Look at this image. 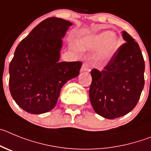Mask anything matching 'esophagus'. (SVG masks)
<instances>
[{
	"label": "esophagus",
	"mask_w": 151,
	"mask_h": 151,
	"mask_svg": "<svg viewBox=\"0 0 151 151\" xmlns=\"http://www.w3.org/2000/svg\"><path fill=\"white\" fill-rule=\"evenodd\" d=\"M90 70V66L87 62H84L82 65V68H81V72H89Z\"/></svg>",
	"instance_id": "obj_1"
}]
</instances>
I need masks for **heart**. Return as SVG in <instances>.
Here are the masks:
<instances>
[{
  "label": "heart",
  "instance_id": "obj_1",
  "mask_svg": "<svg viewBox=\"0 0 151 151\" xmlns=\"http://www.w3.org/2000/svg\"><path fill=\"white\" fill-rule=\"evenodd\" d=\"M119 40L114 37L112 32H104L91 38L81 42V47L83 49L99 50L101 49L98 55L99 62L104 64L111 59L119 46Z\"/></svg>",
  "mask_w": 151,
  "mask_h": 151
}]
</instances>
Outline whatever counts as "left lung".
I'll use <instances>...</instances> for the list:
<instances>
[{
  "instance_id": "1",
  "label": "left lung",
  "mask_w": 151,
  "mask_h": 151,
  "mask_svg": "<svg viewBox=\"0 0 151 151\" xmlns=\"http://www.w3.org/2000/svg\"><path fill=\"white\" fill-rule=\"evenodd\" d=\"M125 43L102 70H91L89 99L98 114L115 119L136 106L145 85V61L138 43L125 31Z\"/></svg>"
}]
</instances>
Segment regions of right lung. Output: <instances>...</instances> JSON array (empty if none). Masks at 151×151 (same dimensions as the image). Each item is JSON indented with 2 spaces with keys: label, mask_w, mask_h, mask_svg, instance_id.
I'll return each mask as SVG.
<instances>
[{
  "label": "right lung",
  "mask_w": 151,
  "mask_h": 151,
  "mask_svg": "<svg viewBox=\"0 0 151 151\" xmlns=\"http://www.w3.org/2000/svg\"><path fill=\"white\" fill-rule=\"evenodd\" d=\"M71 25L60 18L46 19L16 47L9 67V91L24 111H51L64 84L78 76L82 62H59L62 38Z\"/></svg>",
  "instance_id": "right-lung-1"
}]
</instances>
